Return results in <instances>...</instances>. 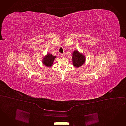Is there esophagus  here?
I'll return each instance as SVG.
<instances>
[{
	"label": "esophagus",
	"mask_w": 126,
	"mask_h": 126,
	"mask_svg": "<svg viewBox=\"0 0 126 126\" xmlns=\"http://www.w3.org/2000/svg\"><path fill=\"white\" fill-rule=\"evenodd\" d=\"M61 57L62 58H64V57H65V55L64 54H61Z\"/></svg>",
	"instance_id": "1"
}]
</instances>
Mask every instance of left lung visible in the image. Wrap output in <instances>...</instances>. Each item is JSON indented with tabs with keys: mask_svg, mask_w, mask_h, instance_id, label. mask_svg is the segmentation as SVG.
<instances>
[{
	"mask_svg": "<svg viewBox=\"0 0 126 126\" xmlns=\"http://www.w3.org/2000/svg\"><path fill=\"white\" fill-rule=\"evenodd\" d=\"M73 65L76 67L81 66L85 62V57L78 51L75 50L72 53Z\"/></svg>",
	"mask_w": 126,
	"mask_h": 126,
	"instance_id": "obj_1",
	"label": "left lung"
}]
</instances>
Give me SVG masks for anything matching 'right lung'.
I'll return each mask as SVG.
<instances>
[{
	"instance_id": "add662e5",
	"label": "right lung",
	"mask_w": 126,
	"mask_h": 126,
	"mask_svg": "<svg viewBox=\"0 0 126 126\" xmlns=\"http://www.w3.org/2000/svg\"><path fill=\"white\" fill-rule=\"evenodd\" d=\"M56 57V56H53L52 54H50L49 53L47 54L45 56H44V58L43 59V63L45 66L50 67L53 65L54 59Z\"/></svg>"
}]
</instances>
